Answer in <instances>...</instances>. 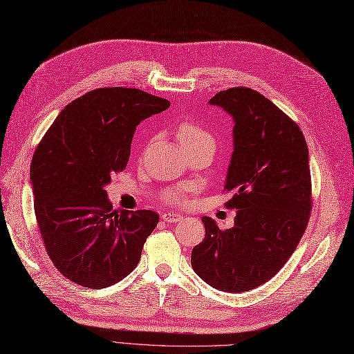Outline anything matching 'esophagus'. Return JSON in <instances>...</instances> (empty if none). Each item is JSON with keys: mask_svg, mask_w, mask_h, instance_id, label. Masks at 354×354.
<instances>
[{"mask_svg": "<svg viewBox=\"0 0 354 354\" xmlns=\"http://www.w3.org/2000/svg\"><path fill=\"white\" fill-rule=\"evenodd\" d=\"M160 218H162L165 223H178L183 220V217H181L180 214H171V212H164L162 216H160Z\"/></svg>", "mask_w": 354, "mask_h": 354, "instance_id": "34e87169", "label": "esophagus"}]
</instances>
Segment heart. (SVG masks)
<instances>
[{
  "label": "heart",
  "instance_id": "b5f03b06",
  "mask_svg": "<svg viewBox=\"0 0 354 354\" xmlns=\"http://www.w3.org/2000/svg\"><path fill=\"white\" fill-rule=\"evenodd\" d=\"M177 137H178V142L181 143V146L194 145V143L203 142V140H212L211 136L205 130H202L198 124L192 122V121H185L178 125ZM165 199L171 203H180L185 199V190H181V189L171 190L167 194Z\"/></svg>",
  "mask_w": 354,
  "mask_h": 354
}]
</instances>
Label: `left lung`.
Masks as SVG:
<instances>
[{
	"label": "left lung",
	"mask_w": 354,
	"mask_h": 354,
	"mask_svg": "<svg viewBox=\"0 0 354 354\" xmlns=\"http://www.w3.org/2000/svg\"><path fill=\"white\" fill-rule=\"evenodd\" d=\"M233 120V152L224 189L236 209L232 229L202 217L205 238L192 267L224 292H246L279 272L306 230L312 209L308 149L299 127L259 91H220L208 102Z\"/></svg>",
	"instance_id": "1"
}]
</instances>
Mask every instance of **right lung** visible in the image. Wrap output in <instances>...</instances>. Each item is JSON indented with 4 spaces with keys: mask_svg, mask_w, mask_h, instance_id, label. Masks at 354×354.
I'll return each mask as SVG.
<instances>
[{
    "mask_svg": "<svg viewBox=\"0 0 354 354\" xmlns=\"http://www.w3.org/2000/svg\"><path fill=\"white\" fill-rule=\"evenodd\" d=\"M169 102L137 88L88 91L63 109L30 164L34 208L56 269L84 288L131 273L159 216L113 209L106 186L130 159L136 127Z\"/></svg>",
    "mask_w": 354,
    "mask_h": 354,
    "instance_id": "obj_1",
    "label": "right lung"
}]
</instances>
